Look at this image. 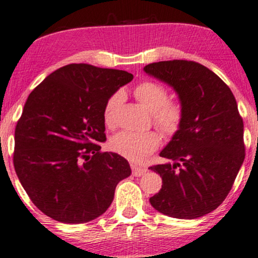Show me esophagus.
<instances>
[{
  "instance_id": "esophagus-1",
  "label": "esophagus",
  "mask_w": 258,
  "mask_h": 258,
  "mask_svg": "<svg viewBox=\"0 0 258 258\" xmlns=\"http://www.w3.org/2000/svg\"><path fill=\"white\" fill-rule=\"evenodd\" d=\"M132 170H133L134 176H141L147 172V168L141 166H137V165H132Z\"/></svg>"
}]
</instances>
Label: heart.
<instances>
[{
  "instance_id": "b5f03b06",
  "label": "heart",
  "mask_w": 258,
  "mask_h": 258,
  "mask_svg": "<svg viewBox=\"0 0 258 258\" xmlns=\"http://www.w3.org/2000/svg\"><path fill=\"white\" fill-rule=\"evenodd\" d=\"M135 97L143 106L153 112L154 123L166 135L178 132L182 123V106L178 102L168 100V91L162 84L146 80L135 88ZM124 92L118 90L106 100L104 106V122L112 128L116 123L117 113L121 108ZM160 145V136L155 132L132 133L122 132L112 137L111 149L132 161H141L153 153Z\"/></svg>"
}]
</instances>
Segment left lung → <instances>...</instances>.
I'll use <instances>...</instances> for the list:
<instances>
[{
	"label": "left lung",
	"mask_w": 258,
	"mask_h": 258,
	"mask_svg": "<svg viewBox=\"0 0 258 258\" xmlns=\"http://www.w3.org/2000/svg\"><path fill=\"white\" fill-rule=\"evenodd\" d=\"M143 71L172 86L183 111L179 130L160 153L173 163L149 167L162 178L149 202L173 218H199L225 200L245 158L236 98L215 72L196 61L153 62Z\"/></svg>",
	"instance_id": "obj_1"
}]
</instances>
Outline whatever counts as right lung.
<instances>
[{
  "label": "right lung",
  "mask_w": 258,
  "mask_h": 258,
  "mask_svg": "<svg viewBox=\"0 0 258 258\" xmlns=\"http://www.w3.org/2000/svg\"><path fill=\"white\" fill-rule=\"evenodd\" d=\"M134 76L70 63L46 77L27 98L15 128L14 167L33 204L52 219L82 224L111 205L117 183L132 174L116 153L100 152L104 106Z\"/></svg>",
  "instance_id": "obj_1"
}]
</instances>
